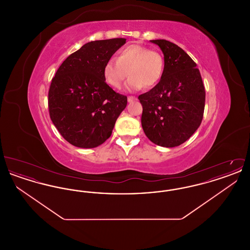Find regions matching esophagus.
<instances>
[{
  "label": "esophagus",
  "mask_w": 250,
  "mask_h": 250,
  "mask_svg": "<svg viewBox=\"0 0 250 250\" xmlns=\"http://www.w3.org/2000/svg\"><path fill=\"white\" fill-rule=\"evenodd\" d=\"M136 99H137V98H136L135 96H128V97H127V101H128V102H132V101H134V100H136Z\"/></svg>",
  "instance_id": "34e87169"
}]
</instances>
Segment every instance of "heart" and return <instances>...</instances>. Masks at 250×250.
<instances>
[{
	"label": "heart",
	"instance_id": "obj_1",
	"mask_svg": "<svg viewBox=\"0 0 250 250\" xmlns=\"http://www.w3.org/2000/svg\"><path fill=\"white\" fill-rule=\"evenodd\" d=\"M164 73L162 55L150 48L131 44L121 48L116 59L107 60L103 66V77L110 87L120 89L131 76L127 87L131 90L151 88L160 82Z\"/></svg>",
	"mask_w": 250,
	"mask_h": 250
}]
</instances>
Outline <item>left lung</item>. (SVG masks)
<instances>
[{
    "label": "left lung",
    "mask_w": 250,
    "mask_h": 250,
    "mask_svg": "<svg viewBox=\"0 0 250 250\" xmlns=\"http://www.w3.org/2000/svg\"><path fill=\"white\" fill-rule=\"evenodd\" d=\"M164 54V73L149 92L139 95L142 125L156 145L175 147L187 142L202 124L205 89L200 70L189 55L164 39L151 40Z\"/></svg>",
    "instance_id": "1"
}]
</instances>
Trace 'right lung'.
<instances>
[{"label": "right lung", "mask_w": 250, "mask_h": 250, "mask_svg": "<svg viewBox=\"0 0 250 250\" xmlns=\"http://www.w3.org/2000/svg\"><path fill=\"white\" fill-rule=\"evenodd\" d=\"M125 38L83 45L60 65L48 90L49 117L62 138L80 148H95L110 137L127 97L105 82L103 66Z\"/></svg>", "instance_id": "add662e5"}]
</instances>
